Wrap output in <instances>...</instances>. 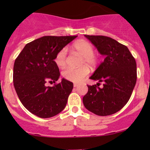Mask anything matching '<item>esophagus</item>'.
<instances>
[{
	"instance_id": "esophagus-1",
	"label": "esophagus",
	"mask_w": 150,
	"mask_h": 150,
	"mask_svg": "<svg viewBox=\"0 0 150 150\" xmlns=\"http://www.w3.org/2000/svg\"><path fill=\"white\" fill-rule=\"evenodd\" d=\"M79 86V85H78V83H74V84H73L74 87H77V86Z\"/></svg>"
}]
</instances>
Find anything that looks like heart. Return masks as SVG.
Wrapping results in <instances>:
<instances>
[{"label":"heart","instance_id":"heart-1","mask_svg":"<svg viewBox=\"0 0 150 150\" xmlns=\"http://www.w3.org/2000/svg\"><path fill=\"white\" fill-rule=\"evenodd\" d=\"M72 51L82 56L80 64H86L94 67L99 62V56L94 53L93 46L87 40H81L75 42L72 46ZM67 59V49L62 48L56 54L54 62L59 67L66 65ZM89 73V69L86 65H83L78 68L68 67L62 72V75L66 80L74 83L81 82Z\"/></svg>","mask_w":150,"mask_h":150}]
</instances>
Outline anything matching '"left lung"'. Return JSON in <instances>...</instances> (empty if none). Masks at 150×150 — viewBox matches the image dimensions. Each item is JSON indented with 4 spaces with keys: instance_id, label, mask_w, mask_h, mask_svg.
Returning a JSON list of instances; mask_svg holds the SVG:
<instances>
[{
    "instance_id": "1",
    "label": "left lung",
    "mask_w": 150,
    "mask_h": 150,
    "mask_svg": "<svg viewBox=\"0 0 150 150\" xmlns=\"http://www.w3.org/2000/svg\"><path fill=\"white\" fill-rule=\"evenodd\" d=\"M85 36L105 58L90 77L103 82V87L88 86L83 102L88 110L97 115H110L121 110L132 94L137 78L136 60L127 46L111 38Z\"/></svg>"
}]
</instances>
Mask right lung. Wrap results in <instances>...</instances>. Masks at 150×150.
Instances as JSON below:
<instances>
[{"instance_id":"obj_1","label":"right lung","mask_w":150,"mask_h":150,"mask_svg":"<svg viewBox=\"0 0 150 150\" xmlns=\"http://www.w3.org/2000/svg\"><path fill=\"white\" fill-rule=\"evenodd\" d=\"M77 38L75 36H43L26 44L14 62L13 81L14 88L24 107L35 115L48 118L57 115L66 107L73 83L59 78L54 62L60 49Z\"/></svg>"}]
</instances>
